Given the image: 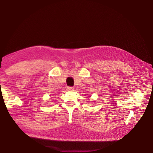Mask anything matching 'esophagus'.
Returning a JSON list of instances; mask_svg holds the SVG:
<instances>
[{
  "instance_id": "esophagus-1",
  "label": "esophagus",
  "mask_w": 153,
  "mask_h": 153,
  "mask_svg": "<svg viewBox=\"0 0 153 153\" xmlns=\"http://www.w3.org/2000/svg\"><path fill=\"white\" fill-rule=\"evenodd\" d=\"M67 91H74V87H67Z\"/></svg>"
}]
</instances>
